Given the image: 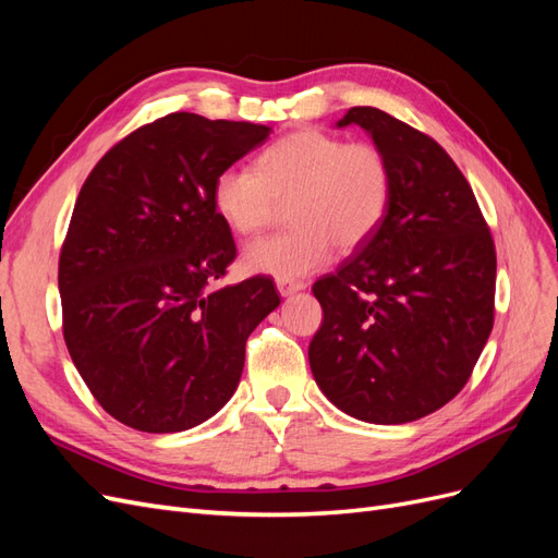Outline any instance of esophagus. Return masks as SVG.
<instances>
[{
  "mask_svg": "<svg viewBox=\"0 0 558 558\" xmlns=\"http://www.w3.org/2000/svg\"><path fill=\"white\" fill-rule=\"evenodd\" d=\"M302 289H307V283L305 281H300V279H277V291L286 298V295H293V293H298V291H302Z\"/></svg>",
  "mask_w": 558,
  "mask_h": 558,
  "instance_id": "obj_1",
  "label": "esophagus"
}]
</instances>
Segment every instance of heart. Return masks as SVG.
<instances>
[{
    "label": "heart",
    "mask_w": 558,
    "mask_h": 558,
    "mask_svg": "<svg viewBox=\"0 0 558 558\" xmlns=\"http://www.w3.org/2000/svg\"><path fill=\"white\" fill-rule=\"evenodd\" d=\"M393 197V165L375 142L302 128L283 134L256 158L253 170L228 167L214 179L211 199L226 226L251 238L275 223L286 205L291 223L244 251L248 272L281 279L324 265L332 246H363L386 218Z\"/></svg>",
    "instance_id": "b5f03b06"
}]
</instances>
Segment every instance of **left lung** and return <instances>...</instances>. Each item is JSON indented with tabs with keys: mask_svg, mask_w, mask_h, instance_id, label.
Wrapping results in <instances>:
<instances>
[{
	"mask_svg": "<svg viewBox=\"0 0 558 558\" xmlns=\"http://www.w3.org/2000/svg\"><path fill=\"white\" fill-rule=\"evenodd\" d=\"M373 134L393 165L377 232L320 277L310 365L326 398L367 424H408L468 384L494 328L496 246L463 172L428 134L375 107L340 128Z\"/></svg>",
	"mask_w": 558,
	"mask_h": 558,
	"instance_id": "obj_1",
	"label": "left lung"
}]
</instances>
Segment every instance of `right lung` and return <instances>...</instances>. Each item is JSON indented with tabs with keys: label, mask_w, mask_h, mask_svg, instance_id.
<instances>
[{
	"label": "right lung",
	"mask_w": 558,
	"mask_h": 558,
	"mask_svg": "<svg viewBox=\"0 0 558 558\" xmlns=\"http://www.w3.org/2000/svg\"><path fill=\"white\" fill-rule=\"evenodd\" d=\"M269 132L167 113L113 144L81 185L58 265L62 335L95 400L134 430L214 416L240 384L248 335L279 307L265 275L216 289L238 246L214 179Z\"/></svg>",
	"instance_id": "obj_1"
}]
</instances>
